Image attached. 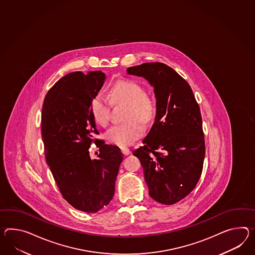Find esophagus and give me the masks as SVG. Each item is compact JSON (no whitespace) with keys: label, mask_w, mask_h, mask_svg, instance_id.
I'll return each instance as SVG.
<instances>
[{"label":"esophagus","mask_w":255,"mask_h":255,"mask_svg":"<svg viewBox=\"0 0 255 255\" xmlns=\"http://www.w3.org/2000/svg\"><path fill=\"white\" fill-rule=\"evenodd\" d=\"M121 150L123 152V154L125 155H128L130 153V150L128 147H125V146H122Z\"/></svg>","instance_id":"obj_1"}]
</instances>
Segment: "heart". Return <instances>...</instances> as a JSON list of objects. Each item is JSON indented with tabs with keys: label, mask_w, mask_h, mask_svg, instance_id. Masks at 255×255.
<instances>
[{
	"label": "heart",
	"mask_w": 255,
	"mask_h": 255,
	"mask_svg": "<svg viewBox=\"0 0 255 255\" xmlns=\"http://www.w3.org/2000/svg\"><path fill=\"white\" fill-rule=\"evenodd\" d=\"M110 97L111 101L102 94L94 96L90 101V113L97 124L106 125L111 116V102L114 105H127V122L112 126L106 131L105 137L109 142L120 146L130 144L144 132L141 122L149 123L155 117V100L149 94L144 93L139 84L128 80L116 82L111 88Z\"/></svg>",
	"instance_id": "heart-1"
}]
</instances>
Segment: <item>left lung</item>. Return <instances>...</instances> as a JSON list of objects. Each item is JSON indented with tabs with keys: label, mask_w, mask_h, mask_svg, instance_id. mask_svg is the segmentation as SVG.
Masks as SVG:
<instances>
[{
	"label": "left lung",
	"mask_w": 255,
	"mask_h": 255,
	"mask_svg": "<svg viewBox=\"0 0 255 255\" xmlns=\"http://www.w3.org/2000/svg\"><path fill=\"white\" fill-rule=\"evenodd\" d=\"M154 87L155 122L132 154L139 158L149 195L163 205L186 197L201 177L205 155L200 108L193 90L177 72L161 62L129 67Z\"/></svg>",
	"instance_id": "8db88e82"
}]
</instances>
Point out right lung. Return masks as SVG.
Listing matches in <instances>:
<instances>
[{
	"label": "right lung",
	"instance_id": "right-lung-1",
	"mask_svg": "<svg viewBox=\"0 0 255 255\" xmlns=\"http://www.w3.org/2000/svg\"><path fill=\"white\" fill-rule=\"evenodd\" d=\"M105 78L101 71L68 74L50 88L42 107L47 164L62 197L75 209L87 213H97L110 204L124 159L117 146L93 139L99 130L90 113V101ZM92 141L99 143L98 160L89 155Z\"/></svg>",
	"mask_w": 255,
	"mask_h": 255
}]
</instances>
